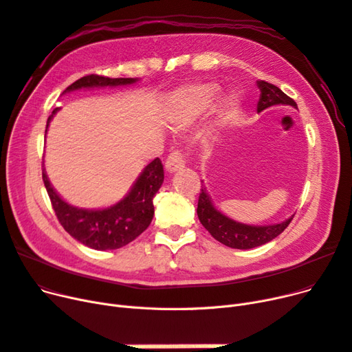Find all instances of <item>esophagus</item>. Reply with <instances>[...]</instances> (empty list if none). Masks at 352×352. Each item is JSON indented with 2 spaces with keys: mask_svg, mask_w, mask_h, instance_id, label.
Wrapping results in <instances>:
<instances>
[{
  "mask_svg": "<svg viewBox=\"0 0 352 352\" xmlns=\"http://www.w3.org/2000/svg\"><path fill=\"white\" fill-rule=\"evenodd\" d=\"M184 155H182L181 151H173L170 155L166 157V161H165V170L168 173H175V171H179L184 168Z\"/></svg>",
  "mask_w": 352,
  "mask_h": 352,
  "instance_id": "1",
  "label": "esophagus"
}]
</instances>
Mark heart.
<instances>
[{"label":"heart","instance_id":"b5f03b06","mask_svg":"<svg viewBox=\"0 0 352 352\" xmlns=\"http://www.w3.org/2000/svg\"><path fill=\"white\" fill-rule=\"evenodd\" d=\"M220 96V87L212 83H200L181 87L173 98L175 119L182 125L192 122L198 115L210 111ZM234 102L230 100V106Z\"/></svg>","mask_w":352,"mask_h":352}]
</instances>
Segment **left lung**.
<instances>
[{"instance_id": "1", "label": "left lung", "mask_w": 352, "mask_h": 352, "mask_svg": "<svg viewBox=\"0 0 352 352\" xmlns=\"http://www.w3.org/2000/svg\"><path fill=\"white\" fill-rule=\"evenodd\" d=\"M257 87L261 90V98H258L257 102V112H262L274 104H290L294 108H298L296 102L285 95L278 86L265 80H257ZM197 214L201 224L217 241L232 249L243 250L262 246V244L278 237L294 219L290 217L279 224L272 226H249L237 223L224 216L223 212L212 206L211 198L204 187H201L200 197H198Z\"/></svg>"}]
</instances>
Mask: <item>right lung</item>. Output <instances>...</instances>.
<instances>
[{
  "label": "right lung",
  "mask_w": 352,
  "mask_h": 352,
  "mask_svg": "<svg viewBox=\"0 0 352 352\" xmlns=\"http://www.w3.org/2000/svg\"><path fill=\"white\" fill-rule=\"evenodd\" d=\"M136 80L138 79H112L99 74H89L72 83L63 94L89 87L131 85ZM57 111L58 108H56L49 116L47 128ZM43 181L57 220L73 239L95 250H115L126 246L128 243L145 232L151 224L152 217H154V203L152 200L162 186L164 166L160 158L149 162L124 200L102 210L78 208L62 200V197L52 187L44 168Z\"/></svg>",
  "instance_id": "1"
}]
</instances>
